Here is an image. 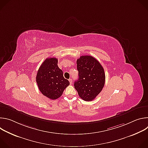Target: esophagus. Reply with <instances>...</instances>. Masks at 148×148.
Masks as SVG:
<instances>
[{
  "instance_id": "1",
  "label": "esophagus",
  "mask_w": 148,
  "mask_h": 148,
  "mask_svg": "<svg viewBox=\"0 0 148 148\" xmlns=\"http://www.w3.org/2000/svg\"><path fill=\"white\" fill-rule=\"evenodd\" d=\"M69 82H70V84H72V82H73V80H72V79H71V78H70V79H69Z\"/></svg>"
}]
</instances>
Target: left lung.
Wrapping results in <instances>:
<instances>
[{"label":"left lung","instance_id":"left-lung-1","mask_svg":"<svg viewBox=\"0 0 148 148\" xmlns=\"http://www.w3.org/2000/svg\"><path fill=\"white\" fill-rule=\"evenodd\" d=\"M77 64L79 77L74 82V87L81 99L91 101L105 85L104 70L99 62L90 56H81Z\"/></svg>","mask_w":148,"mask_h":148}]
</instances>
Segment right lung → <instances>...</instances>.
I'll return each mask as SVG.
<instances>
[{"mask_svg": "<svg viewBox=\"0 0 148 148\" xmlns=\"http://www.w3.org/2000/svg\"><path fill=\"white\" fill-rule=\"evenodd\" d=\"M56 58H47L40 66L36 75V82L40 92L50 99L60 97L70 85L63 77L62 71L57 65Z\"/></svg>", "mask_w": 148, "mask_h": 148, "instance_id": "obj_1", "label": "right lung"}]
</instances>
